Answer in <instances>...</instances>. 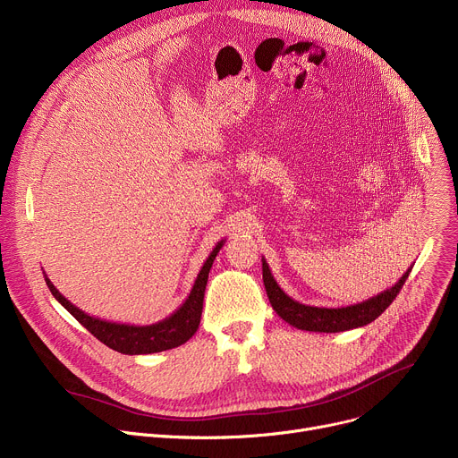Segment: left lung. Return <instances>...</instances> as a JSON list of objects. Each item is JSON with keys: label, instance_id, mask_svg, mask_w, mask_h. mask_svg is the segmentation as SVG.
Segmentation results:
<instances>
[{"label": "left lung", "instance_id": "1", "mask_svg": "<svg viewBox=\"0 0 458 458\" xmlns=\"http://www.w3.org/2000/svg\"><path fill=\"white\" fill-rule=\"evenodd\" d=\"M261 261H263V283H265L267 296L270 300L272 309L286 323L301 330H310V332H344V330L358 328L374 321L398 296L400 288L403 286L411 272V268H407V272L391 288L384 290V293L372 296L361 303L338 307V309H327V307L303 305L290 298L288 294H284L283 288L274 279L265 258Z\"/></svg>", "mask_w": 458, "mask_h": 458}]
</instances>
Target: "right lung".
Wrapping results in <instances>:
<instances>
[{
	"instance_id": "1",
	"label": "right lung",
	"mask_w": 458,
	"mask_h": 458,
	"mask_svg": "<svg viewBox=\"0 0 458 458\" xmlns=\"http://www.w3.org/2000/svg\"><path fill=\"white\" fill-rule=\"evenodd\" d=\"M223 244H225V239L219 241L214 246L210 256L206 258L202 268L197 274V279L190 290L186 301L174 314H170L168 318H164L157 323H151V325L114 323V321H106V319L89 316L84 310H80L76 305H72L67 298H64L47 276H46V283L51 290V294L56 298V301L64 309H67L69 314H72L97 340H100L109 349L122 352V354L162 352V351L175 349V347L186 344L197 332L199 323H200V314H202V301H204L208 274H210L214 259L219 254Z\"/></svg>"
}]
</instances>
